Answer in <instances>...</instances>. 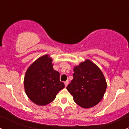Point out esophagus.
I'll list each match as a JSON object with an SVG mask.
<instances>
[{
    "instance_id": "obj_1",
    "label": "esophagus",
    "mask_w": 129,
    "mask_h": 129,
    "mask_svg": "<svg viewBox=\"0 0 129 129\" xmlns=\"http://www.w3.org/2000/svg\"><path fill=\"white\" fill-rule=\"evenodd\" d=\"M64 84H65V86L67 87V85H68V84H69V81H68V80H66V82H64Z\"/></svg>"
}]
</instances>
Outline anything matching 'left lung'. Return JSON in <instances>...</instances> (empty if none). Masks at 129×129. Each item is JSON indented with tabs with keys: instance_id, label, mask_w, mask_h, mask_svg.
Returning <instances> with one entry per match:
<instances>
[{
	"instance_id": "1",
	"label": "left lung",
	"mask_w": 129,
	"mask_h": 129,
	"mask_svg": "<svg viewBox=\"0 0 129 129\" xmlns=\"http://www.w3.org/2000/svg\"><path fill=\"white\" fill-rule=\"evenodd\" d=\"M73 80L67 87L74 101L83 108H90L101 102L107 89L101 70L89 59L74 69Z\"/></svg>"
}]
</instances>
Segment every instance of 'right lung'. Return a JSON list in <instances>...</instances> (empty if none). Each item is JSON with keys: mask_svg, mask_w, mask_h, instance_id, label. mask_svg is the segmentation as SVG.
Segmentation results:
<instances>
[{"mask_svg": "<svg viewBox=\"0 0 129 129\" xmlns=\"http://www.w3.org/2000/svg\"><path fill=\"white\" fill-rule=\"evenodd\" d=\"M24 84L27 95L38 105L52 102L58 92L65 87L60 80L59 72L53 69L52 59L49 55L39 57L29 66Z\"/></svg>", "mask_w": 129, "mask_h": 129, "instance_id": "1", "label": "right lung"}]
</instances>
